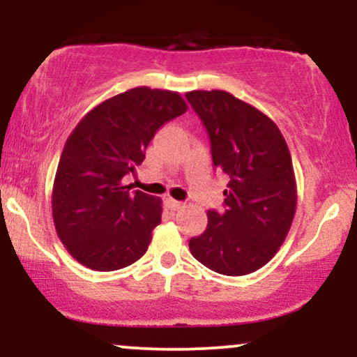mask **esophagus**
Listing matches in <instances>:
<instances>
[{
  "label": "esophagus",
  "mask_w": 357,
  "mask_h": 357,
  "mask_svg": "<svg viewBox=\"0 0 357 357\" xmlns=\"http://www.w3.org/2000/svg\"><path fill=\"white\" fill-rule=\"evenodd\" d=\"M166 204H167V208H169V210H173V211L183 210V208H184V203L176 202V199H173V198H167L166 199Z\"/></svg>",
  "instance_id": "1"
}]
</instances>
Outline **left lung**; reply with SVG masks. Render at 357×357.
I'll return each instance as SVG.
<instances>
[{
    "label": "left lung",
    "mask_w": 357,
    "mask_h": 357,
    "mask_svg": "<svg viewBox=\"0 0 357 357\" xmlns=\"http://www.w3.org/2000/svg\"><path fill=\"white\" fill-rule=\"evenodd\" d=\"M186 99L206 127L213 165L228 176L225 211H208L190 250L213 272L247 275L272 260L296 215L290 151L272 119L225 90H192Z\"/></svg>",
    "instance_id": "1"
}]
</instances>
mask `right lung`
<instances>
[{
  "instance_id": "1",
  "label": "right lung",
  "mask_w": 357,
  "mask_h": 357,
  "mask_svg": "<svg viewBox=\"0 0 357 357\" xmlns=\"http://www.w3.org/2000/svg\"><path fill=\"white\" fill-rule=\"evenodd\" d=\"M188 110L178 92L136 87L93 107L68 136L52 192L56 235L85 267L112 272L146 253L161 199L132 190L155 130Z\"/></svg>"
}]
</instances>
